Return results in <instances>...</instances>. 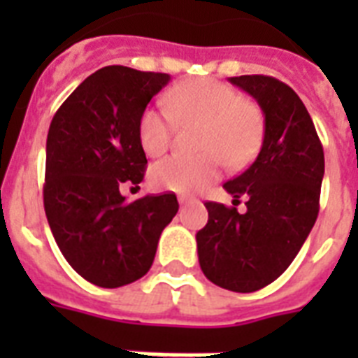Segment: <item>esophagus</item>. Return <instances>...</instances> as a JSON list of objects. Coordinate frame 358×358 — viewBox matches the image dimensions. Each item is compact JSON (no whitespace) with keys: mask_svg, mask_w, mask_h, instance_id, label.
Here are the masks:
<instances>
[{"mask_svg":"<svg viewBox=\"0 0 358 358\" xmlns=\"http://www.w3.org/2000/svg\"><path fill=\"white\" fill-rule=\"evenodd\" d=\"M180 204H195L196 199H189V196H178Z\"/></svg>","mask_w":358,"mask_h":358,"instance_id":"34e87169","label":"esophagus"}]
</instances>
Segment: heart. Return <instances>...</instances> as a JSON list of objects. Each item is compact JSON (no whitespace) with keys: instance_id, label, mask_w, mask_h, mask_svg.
<instances>
[{"instance_id":"obj_1","label":"heart","mask_w":358,"mask_h":358,"mask_svg":"<svg viewBox=\"0 0 358 358\" xmlns=\"http://www.w3.org/2000/svg\"><path fill=\"white\" fill-rule=\"evenodd\" d=\"M162 109L148 108L139 117L137 135L146 156L169 150L174 124H199L195 156H171L156 163L150 182L156 189L193 193L217 180L223 163L241 169L255 159L264 135V115L255 102L241 98L234 87L217 80L185 81L163 96Z\"/></svg>"}]
</instances>
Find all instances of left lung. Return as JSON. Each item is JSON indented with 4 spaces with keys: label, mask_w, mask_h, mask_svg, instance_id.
Wrapping results in <instances>:
<instances>
[{
    "label": "left lung",
    "mask_w": 358,
    "mask_h": 358,
    "mask_svg": "<svg viewBox=\"0 0 358 358\" xmlns=\"http://www.w3.org/2000/svg\"><path fill=\"white\" fill-rule=\"evenodd\" d=\"M230 83L260 103L264 143L255 162L223 185L234 204L247 199V212L204 202L208 223L196 232V249L208 280L249 294L277 280L310 234L325 157L310 115L292 87L262 74L230 78Z\"/></svg>",
    "instance_id": "left-lung-1"
}]
</instances>
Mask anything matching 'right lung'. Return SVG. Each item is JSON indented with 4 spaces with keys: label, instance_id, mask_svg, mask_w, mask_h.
<instances>
[{
    "label": "right lung",
    "instance_id": "add662e5",
    "mask_svg": "<svg viewBox=\"0 0 358 358\" xmlns=\"http://www.w3.org/2000/svg\"><path fill=\"white\" fill-rule=\"evenodd\" d=\"M171 76L128 66L91 74L53 115L46 141L44 210L76 273L100 288H119L148 273L163 229L178 212L174 193L128 202L146 156L137 124Z\"/></svg>",
    "mask_w": 358,
    "mask_h": 358
}]
</instances>
